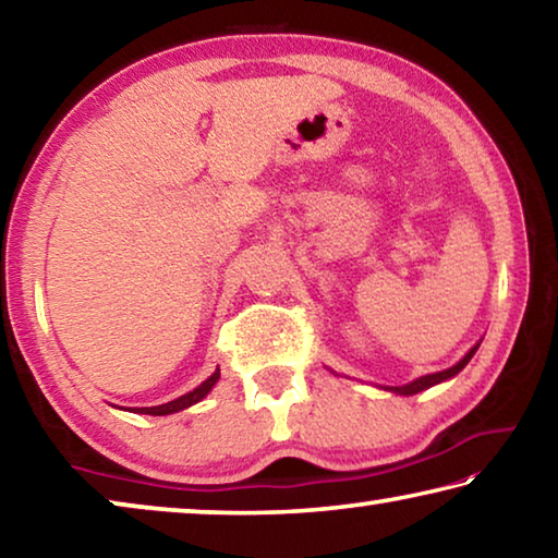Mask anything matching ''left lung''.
I'll list each match as a JSON object with an SVG mask.
<instances>
[{"label":"left lung","instance_id":"obj_1","mask_svg":"<svg viewBox=\"0 0 558 558\" xmlns=\"http://www.w3.org/2000/svg\"><path fill=\"white\" fill-rule=\"evenodd\" d=\"M475 352H477V344L472 347L470 352H468L465 356H462L456 366H450V369H446V372H438V374L421 376V379H415V381L405 384V386H389V391H393V393H401V396H413V393H418V391H426V389H430V386H436V384H440V381H446V379H450V376H456L458 372L465 369V364L470 362L472 354H475Z\"/></svg>","mask_w":558,"mask_h":558}]
</instances>
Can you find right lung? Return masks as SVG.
<instances>
[{
  "label": "right lung",
  "instance_id": "1",
  "mask_svg": "<svg viewBox=\"0 0 558 558\" xmlns=\"http://www.w3.org/2000/svg\"><path fill=\"white\" fill-rule=\"evenodd\" d=\"M219 376H221V372L216 369L202 386H196L194 391L179 396V399H174V401L162 403V405H149V409H132V411H135V413H147V415H167V413H177V411H182V409H189V405H194L196 401H202L204 396L214 389V384L219 381Z\"/></svg>",
  "mask_w": 558,
  "mask_h": 558
}]
</instances>
